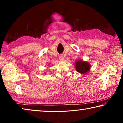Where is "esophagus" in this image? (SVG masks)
<instances>
[{"instance_id":"esophagus-1","label":"esophagus","mask_w":123,"mask_h":123,"mask_svg":"<svg viewBox=\"0 0 123 123\" xmlns=\"http://www.w3.org/2000/svg\"><path fill=\"white\" fill-rule=\"evenodd\" d=\"M59 59L60 61L63 62L64 60V56H63V55H60L59 56Z\"/></svg>"}]
</instances>
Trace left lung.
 I'll return each mask as SVG.
<instances>
[{"mask_svg":"<svg viewBox=\"0 0 123 123\" xmlns=\"http://www.w3.org/2000/svg\"><path fill=\"white\" fill-rule=\"evenodd\" d=\"M74 64L77 71L82 74H86L90 70L91 64L86 61L78 59L75 62Z\"/></svg>","mask_w":123,"mask_h":123,"instance_id":"obj_1","label":"left lung"}]
</instances>
